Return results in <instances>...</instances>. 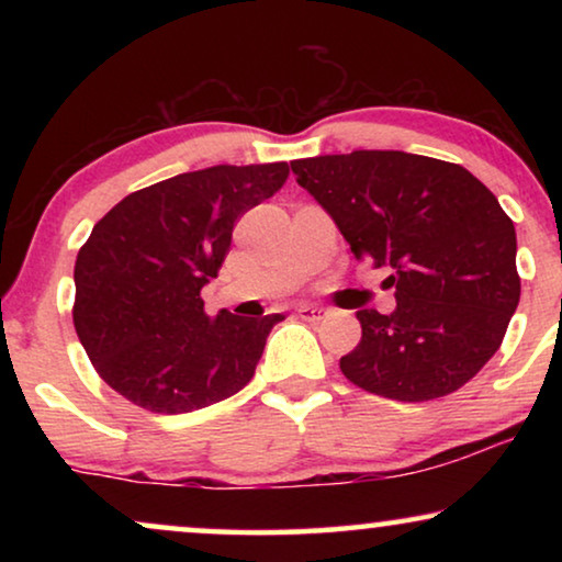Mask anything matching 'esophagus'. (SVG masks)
Listing matches in <instances>:
<instances>
[{
  "mask_svg": "<svg viewBox=\"0 0 562 562\" xmlns=\"http://www.w3.org/2000/svg\"><path fill=\"white\" fill-rule=\"evenodd\" d=\"M296 314L304 322H319L322 317H325V310H322V306H314V304H299Z\"/></svg>",
  "mask_w": 562,
  "mask_h": 562,
  "instance_id": "1",
  "label": "esophagus"
}]
</instances>
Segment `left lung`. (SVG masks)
Wrapping results in <instances>:
<instances>
[{"label": "left lung", "instance_id": "left-lung-1", "mask_svg": "<svg viewBox=\"0 0 562 562\" xmlns=\"http://www.w3.org/2000/svg\"><path fill=\"white\" fill-rule=\"evenodd\" d=\"M352 256L389 268L396 310H360L345 379L396 402L448 396L502 345L519 304L517 233L463 166L404 150L291 160Z\"/></svg>", "mask_w": 562, "mask_h": 562}]
</instances>
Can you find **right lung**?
Here are the masks:
<instances>
[{
	"mask_svg": "<svg viewBox=\"0 0 562 562\" xmlns=\"http://www.w3.org/2000/svg\"><path fill=\"white\" fill-rule=\"evenodd\" d=\"M289 164L212 166L122 199L76 256L74 327L91 366L127 402L187 414L252 379L281 314L204 312L233 227L283 187Z\"/></svg>",
	"mask_w": 562,
	"mask_h": 562,
	"instance_id": "obj_1",
	"label": "right lung"
}]
</instances>
